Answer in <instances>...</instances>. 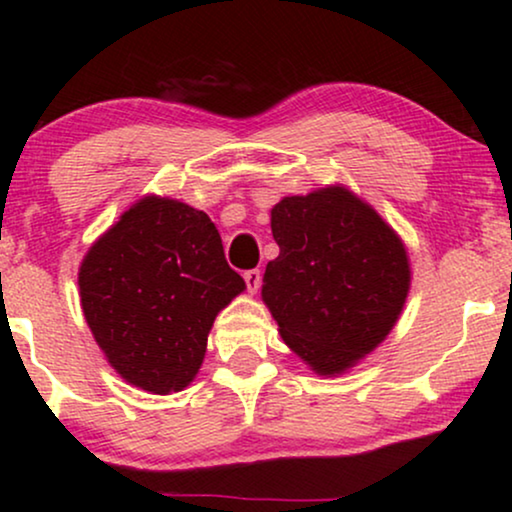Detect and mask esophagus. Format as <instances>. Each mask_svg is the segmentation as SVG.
Wrapping results in <instances>:
<instances>
[{"mask_svg":"<svg viewBox=\"0 0 512 512\" xmlns=\"http://www.w3.org/2000/svg\"><path fill=\"white\" fill-rule=\"evenodd\" d=\"M244 282H247V289L251 293H256L258 286H261V270H247V272H244Z\"/></svg>","mask_w":512,"mask_h":512,"instance_id":"1","label":"esophagus"}]
</instances>
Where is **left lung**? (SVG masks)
I'll return each mask as SVG.
<instances>
[{"mask_svg": "<svg viewBox=\"0 0 512 512\" xmlns=\"http://www.w3.org/2000/svg\"><path fill=\"white\" fill-rule=\"evenodd\" d=\"M279 256L263 303L317 375H340L387 338L410 291L401 237L345 186L289 195L270 212Z\"/></svg>", "mask_w": 512, "mask_h": 512, "instance_id": "8db88e82", "label": "left lung"}]
</instances>
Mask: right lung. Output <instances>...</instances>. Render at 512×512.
Here are the masks:
<instances>
[{
  "label": "right lung",
  "mask_w": 512,
  "mask_h": 512,
  "mask_svg": "<svg viewBox=\"0 0 512 512\" xmlns=\"http://www.w3.org/2000/svg\"><path fill=\"white\" fill-rule=\"evenodd\" d=\"M247 289L200 209L146 195L83 256L79 296L111 368L151 394L193 382L223 307Z\"/></svg>",
  "instance_id": "add662e5"
}]
</instances>
